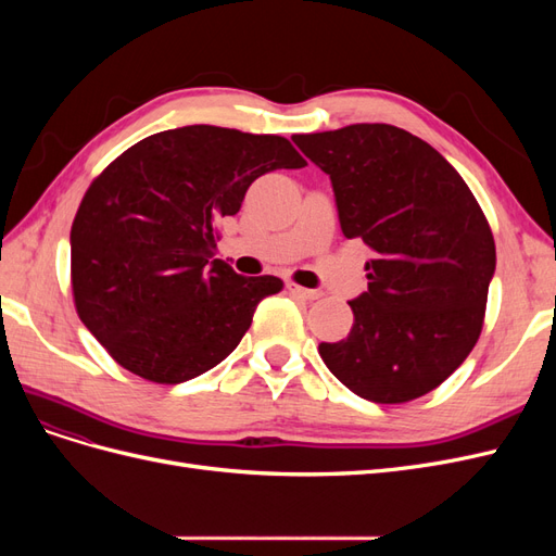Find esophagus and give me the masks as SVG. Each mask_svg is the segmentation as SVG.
I'll return each instance as SVG.
<instances>
[{
	"label": "esophagus",
	"mask_w": 556,
	"mask_h": 556,
	"mask_svg": "<svg viewBox=\"0 0 556 556\" xmlns=\"http://www.w3.org/2000/svg\"><path fill=\"white\" fill-rule=\"evenodd\" d=\"M288 290H290L292 294L301 296V299H308V301H313V299H317V296H319V292H317V290H306V288H301V285H294V282H290V285H288Z\"/></svg>",
	"instance_id": "obj_1"
}]
</instances>
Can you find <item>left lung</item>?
Wrapping results in <instances>:
<instances>
[{
	"label": "left lung",
	"mask_w": 556,
	"mask_h": 556,
	"mask_svg": "<svg viewBox=\"0 0 556 556\" xmlns=\"http://www.w3.org/2000/svg\"><path fill=\"white\" fill-rule=\"evenodd\" d=\"M292 141L333 188L345 239H362L368 290L348 339L319 357L350 392L406 403L450 378L482 331L492 229L457 169L410 131L359 123Z\"/></svg>",
	"instance_id": "1"
}]
</instances>
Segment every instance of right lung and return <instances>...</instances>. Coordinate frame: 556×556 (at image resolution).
Returning a JSON list of instances; mask_svg holds the SVG:
<instances>
[{"label": "right lung", "mask_w": 556, "mask_h": 556, "mask_svg": "<svg viewBox=\"0 0 556 556\" xmlns=\"http://www.w3.org/2000/svg\"><path fill=\"white\" fill-rule=\"evenodd\" d=\"M304 164L288 139L213 125L134 143L92 180L74 217L80 323L150 382L178 384L220 364L282 280L213 260L215 225L239 213L252 180Z\"/></svg>", "instance_id": "1"}]
</instances>
